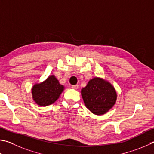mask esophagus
Returning a JSON list of instances; mask_svg holds the SVG:
<instances>
[{
	"label": "esophagus",
	"instance_id": "34e87169",
	"mask_svg": "<svg viewBox=\"0 0 154 154\" xmlns=\"http://www.w3.org/2000/svg\"><path fill=\"white\" fill-rule=\"evenodd\" d=\"M72 88H74V89H78V88H79V85H73V86H72Z\"/></svg>",
	"mask_w": 154,
	"mask_h": 154
}]
</instances>
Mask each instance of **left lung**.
<instances>
[{"mask_svg":"<svg viewBox=\"0 0 154 154\" xmlns=\"http://www.w3.org/2000/svg\"><path fill=\"white\" fill-rule=\"evenodd\" d=\"M85 106L93 114L101 116L108 112L117 100V93L109 81L102 78L94 77L81 89Z\"/></svg>","mask_w":154,"mask_h":154,"instance_id":"left-lung-1","label":"left lung"}]
</instances>
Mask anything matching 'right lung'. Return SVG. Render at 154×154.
<instances>
[{
    "mask_svg": "<svg viewBox=\"0 0 154 154\" xmlns=\"http://www.w3.org/2000/svg\"><path fill=\"white\" fill-rule=\"evenodd\" d=\"M64 88L55 75H51L44 81L33 85L31 89L32 99L38 106H49L57 100Z\"/></svg>",
    "mask_w": 154,
    "mask_h": 154,
    "instance_id": "add662e5",
    "label": "right lung"
}]
</instances>
